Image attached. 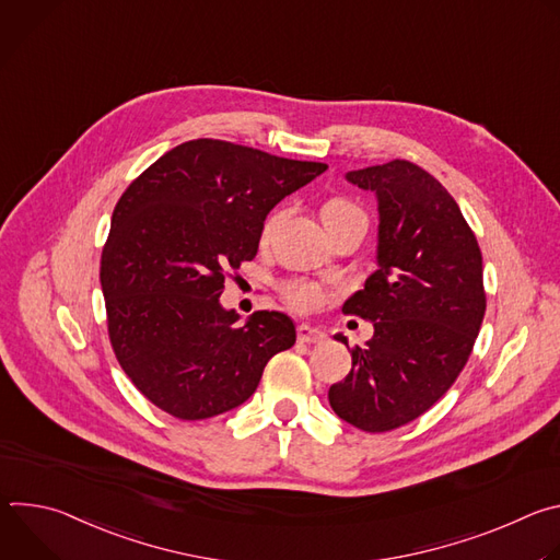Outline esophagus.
I'll use <instances>...</instances> for the list:
<instances>
[{
	"mask_svg": "<svg viewBox=\"0 0 560 560\" xmlns=\"http://www.w3.org/2000/svg\"><path fill=\"white\" fill-rule=\"evenodd\" d=\"M296 337L301 343H322L326 339V332L318 330L314 326H307V324H301L296 328Z\"/></svg>",
	"mask_w": 560,
	"mask_h": 560,
	"instance_id": "34e87169",
	"label": "esophagus"
}]
</instances>
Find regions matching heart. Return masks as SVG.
Returning a JSON list of instances; mask_svg holds the SVG:
<instances>
[{
	"mask_svg": "<svg viewBox=\"0 0 560 560\" xmlns=\"http://www.w3.org/2000/svg\"><path fill=\"white\" fill-rule=\"evenodd\" d=\"M352 214H363L359 206L346 201V199H330L326 201V206L322 208V217H324V223L330 225L335 221H341V219H348ZM277 223V217H272L268 223H266V234L272 232ZM283 299L290 307L299 310V312H310V310H316L318 305H322L326 299H328V290L316 283V281H307V279H292L288 283H283Z\"/></svg>",
	"mask_w": 560,
	"mask_h": 560,
	"instance_id": "b5f03b06",
	"label": "heart"
}]
</instances>
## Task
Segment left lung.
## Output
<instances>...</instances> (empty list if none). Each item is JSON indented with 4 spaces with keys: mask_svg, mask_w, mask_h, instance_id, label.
<instances>
[{
    "mask_svg": "<svg viewBox=\"0 0 560 560\" xmlns=\"http://www.w3.org/2000/svg\"><path fill=\"white\" fill-rule=\"evenodd\" d=\"M346 179L378 201V268L343 303L374 335L352 348L328 398L350 425L389 432L428 412L465 368L486 314L483 257L458 203L417 164L394 159Z\"/></svg>",
    "mask_w": 560,
    "mask_h": 560,
    "instance_id": "1",
    "label": "left lung"
}]
</instances>
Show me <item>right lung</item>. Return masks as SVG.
I'll use <instances>...</instances> for the list:
<instances>
[{"mask_svg": "<svg viewBox=\"0 0 560 560\" xmlns=\"http://www.w3.org/2000/svg\"><path fill=\"white\" fill-rule=\"evenodd\" d=\"M326 171L192 139L126 188L100 281L115 357L159 410L201 421L242 406L266 363L294 346V324L283 312L257 310L238 326L219 296L228 270L255 259L268 212Z\"/></svg>", "mask_w": 560, "mask_h": 560, "instance_id": "1", "label": "right lung"}]
</instances>
